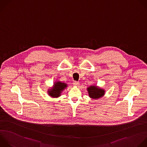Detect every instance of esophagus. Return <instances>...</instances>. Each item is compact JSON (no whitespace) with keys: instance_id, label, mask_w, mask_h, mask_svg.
Segmentation results:
<instances>
[{"instance_id":"1","label":"esophagus","mask_w":147,"mask_h":147,"mask_svg":"<svg viewBox=\"0 0 147 147\" xmlns=\"http://www.w3.org/2000/svg\"><path fill=\"white\" fill-rule=\"evenodd\" d=\"M73 85H74V86H78V85H79V82H78V81H74L73 82Z\"/></svg>"}]
</instances>
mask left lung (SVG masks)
I'll list each match as a JSON object with an SVG mask.
<instances>
[{
  "mask_svg": "<svg viewBox=\"0 0 147 147\" xmlns=\"http://www.w3.org/2000/svg\"><path fill=\"white\" fill-rule=\"evenodd\" d=\"M89 96L93 99H98L103 96L105 94V90L103 89L97 88L95 86H91L87 88Z\"/></svg>",
  "mask_w": 147,
  "mask_h": 147,
  "instance_id": "1",
  "label": "left lung"
}]
</instances>
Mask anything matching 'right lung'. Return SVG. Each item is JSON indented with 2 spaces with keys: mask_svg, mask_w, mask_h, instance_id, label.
I'll use <instances>...</instances> for the list:
<instances>
[{
  "mask_svg": "<svg viewBox=\"0 0 147 147\" xmlns=\"http://www.w3.org/2000/svg\"><path fill=\"white\" fill-rule=\"evenodd\" d=\"M67 86L66 84L61 82H57L55 84L54 88L49 90L48 93L50 96L54 97H57L60 96L61 92Z\"/></svg>",
  "mask_w": 147,
  "mask_h": 147,
  "instance_id": "obj_1",
  "label": "right lung"
}]
</instances>
